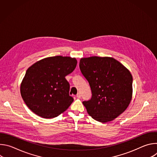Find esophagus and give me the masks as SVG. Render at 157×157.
Masks as SVG:
<instances>
[{
	"label": "esophagus",
	"mask_w": 157,
	"mask_h": 157,
	"mask_svg": "<svg viewBox=\"0 0 157 157\" xmlns=\"http://www.w3.org/2000/svg\"><path fill=\"white\" fill-rule=\"evenodd\" d=\"M76 97L78 98V99H80L81 98V95L80 93H78L77 95H76Z\"/></svg>",
	"instance_id": "34e87169"
}]
</instances>
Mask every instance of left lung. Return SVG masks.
Wrapping results in <instances>:
<instances>
[{
	"mask_svg": "<svg viewBox=\"0 0 157 157\" xmlns=\"http://www.w3.org/2000/svg\"><path fill=\"white\" fill-rule=\"evenodd\" d=\"M81 71L88 81L92 98L82 102L88 114L105 123L114 120L127 109L132 98V76L112 57L82 58Z\"/></svg>",
	"mask_w": 157,
	"mask_h": 157,
	"instance_id": "left-lung-1",
	"label": "left lung"
}]
</instances>
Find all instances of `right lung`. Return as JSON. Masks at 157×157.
Instances as JSON below:
<instances>
[{
  "mask_svg": "<svg viewBox=\"0 0 157 157\" xmlns=\"http://www.w3.org/2000/svg\"><path fill=\"white\" fill-rule=\"evenodd\" d=\"M77 64L75 58L55 56L43 58L30 66L20 84V94L27 107L40 117L54 118L73 101L65 76Z\"/></svg>",
  "mask_w": 157,
  "mask_h": 157,
  "instance_id": "right-lung-1",
  "label": "right lung"
}]
</instances>
